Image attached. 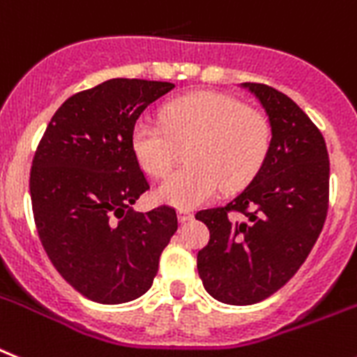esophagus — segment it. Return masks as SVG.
<instances>
[{
    "mask_svg": "<svg viewBox=\"0 0 357 357\" xmlns=\"http://www.w3.org/2000/svg\"><path fill=\"white\" fill-rule=\"evenodd\" d=\"M178 220L181 221V223H185V221H188V220H192V212L183 211V208H181V211H178Z\"/></svg>",
    "mask_w": 357,
    "mask_h": 357,
    "instance_id": "esophagus-1",
    "label": "esophagus"
}]
</instances>
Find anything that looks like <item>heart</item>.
Masks as SVG:
<instances>
[{
  "label": "heart",
  "instance_id": "1",
  "mask_svg": "<svg viewBox=\"0 0 357 357\" xmlns=\"http://www.w3.org/2000/svg\"><path fill=\"white\" fill-rule=\"evenodd\" d=\"M161 121L137 119L130 146L152 178H163L176 161V146L187 145L188 167L176 170L158 188V199L194 208L218 190H236L259 170L271 145L265 114L221 92H194L169 101Z\"/></svg>",
  "mask_w": 357,
  "mask_h": 357
}]
</instances>
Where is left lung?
Here are the masks:
<instances>
[{"label":"left lung","mask_w":357,"mask_h":357,"mask_svg":"<svg viewBox=\"0 0 357 357\" xmlns=\"http://www.w3.org/2000/svg\"><path fill=\"white\" fill-rule=\"evenodd\" d=\"M243 86L268 116V152L241 194L196 214L211 230L197 272L206 292L227 305L257 303L285 285L312 250L328 211L331 165L319 128L283 92L263 83Z\"/></svg>","instance_id":"left-lung-1"}]
</instances>
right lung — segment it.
Returning <instances> with one entry per match:
<instances>
[{"instance_id":"right-lung-1","label":"right lung","mask_w":357,"mask_h":357,"mask_svg":"<svg viewBox=\"0 0 357 357\" xmlns=\"http://www.w3.org/2000/svg\"><path fill=\"white\" fill-rule=\"evenodd\" d=\"M172 89L116 77L77 92L36 149L31 199L41 245L63 280L96 303L145 294L178 230L172 206L130 208L151 188L130 146L134 123Z\"/></svg>"}]
</instances>
